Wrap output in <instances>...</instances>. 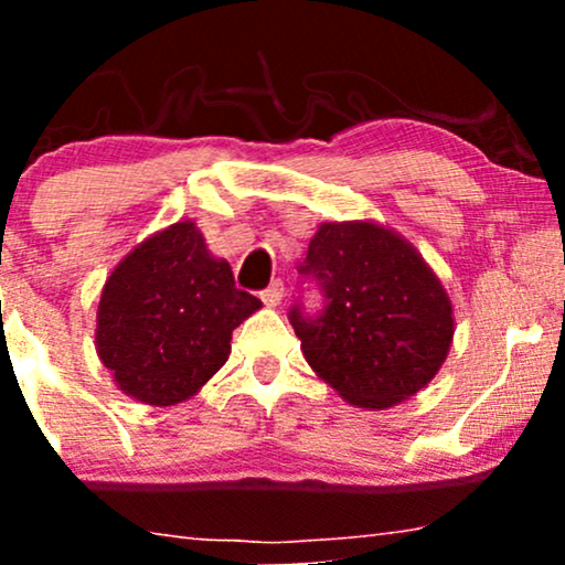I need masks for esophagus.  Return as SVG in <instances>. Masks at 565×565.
Listing matches in <instances>:
<instances>
[{"instance_id": "obj_1", "label": "esophagus", "mask_w": 565, "mask_h": 565, "mask_svg": "<svg viewBox=\"0 0 565 565\" xmlns=\"http://www.w3.org/2000/svg\"><path fill=\"white\" fill-rule=\"evenodd\" d=\"M281 297H284V284L281 281H274L268 289L260 291V300L268 305V308H276V305L281 302Z\"/></svg>"}]
</instances>
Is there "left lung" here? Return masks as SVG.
Returning a JSON list of instances; mask_svg holds the SVG:
<instances>
[{"label": "left lung", "instance_id": "1", "mask_svg": "<svg viewBox=\"0 0 565 565\" xmlns=\"http://www.w3.org/2000/svg\"><path fill=\"white\" fill-rule=\"evenodd\" d=\"M300 270L327 308L316 319L291 308L289 321L305 361L348 404L391 408L436 377L454 340L451 300L401 233L374 220L321 223Z\"/></svg>", "mask_w": 565, "mask_h": 565}]
</instances>
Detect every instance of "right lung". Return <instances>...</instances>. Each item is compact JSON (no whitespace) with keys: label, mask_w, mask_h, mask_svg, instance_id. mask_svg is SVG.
<instances>
[{"label":"right lung","mask_w":565,"mask_h":565,"mask_svg":"<svg viewBox=\"0 0 565 565\" xmlns=\"http://www.w3.org/2000/svg\"><path fill=\"white\" fill-rule=\"evenodd\" d=\"M260 308L196 223L180 220L135 246L103 284L97 359L129 398L183 404L228 361L233 329Z\"/></svg>","instance_id":"1"}]
</instances>
